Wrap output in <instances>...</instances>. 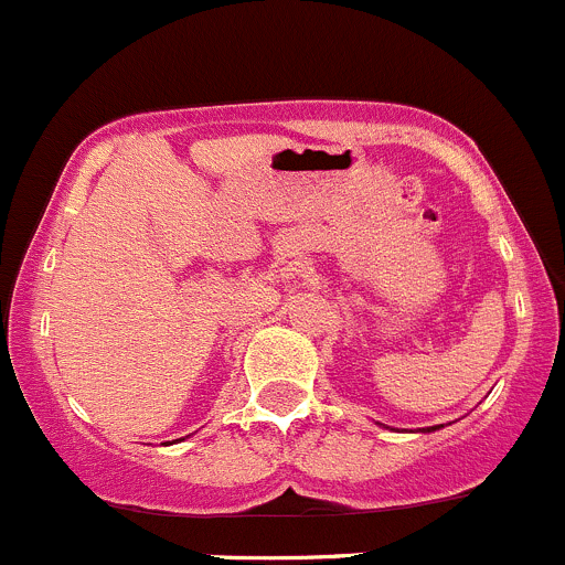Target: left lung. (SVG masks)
<instances>
[{
	"mask_svg": "<svg viewBox=\"0 0 565 565\" xmlns=\"http://www.w3.org/2000/svg\"><path fill=\"white\" fill-rule=\"evenodd\" d=\"M435 429H440V426H429V429H420V431H435Z\"/></svg>",
	"mask_w": 565,
	"mask_h": 565,
	"instance_id": "8db88e82",
	"label": "left lung"
}]
</instances>
